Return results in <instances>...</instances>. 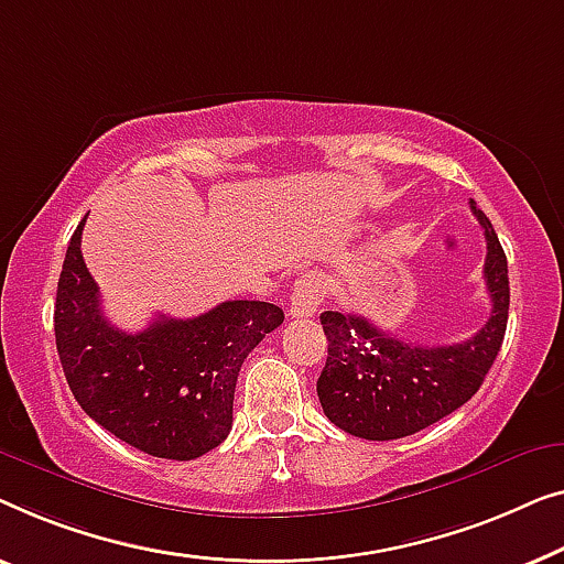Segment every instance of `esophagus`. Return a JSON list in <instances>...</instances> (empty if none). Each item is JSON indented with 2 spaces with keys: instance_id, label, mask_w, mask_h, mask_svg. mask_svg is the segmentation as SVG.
<instances>
[{
  "instance_id": "34e87169",
  "label": "esophagus",
  "mask_w": 564,
  "mask_h": 564,
  "mask_svg": "<svg viewBox=\"0 0 564 564\" xmlns=\"http://www.w3.org/2000/svg\"><path fill=\"white\" fill-rule=\"evenodd\" d=\"M322 301V281L319 275L306 273L293 283V293H291V304H289V314L293 319H306V316H314L316 308H319Z\"/></svg>"
}]
</instances>
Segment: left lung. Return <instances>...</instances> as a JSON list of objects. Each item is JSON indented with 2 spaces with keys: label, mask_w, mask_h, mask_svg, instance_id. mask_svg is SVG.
<instances>
[{
  "label": "left lung",
  "mask_w": 564,
  "mask_h": 564,
  "mask_svg": "<svg viewBox=\"0 0 564 564\" xmlns=\"http://www.w3.org/2000/svg\"><path fill=\"white\" fill-rule=\"evenodd\" d=\"M486 232L482 279L490 316L473 337L455 345H414L378 329L360 314L324 312L327 362L316 393L324 414L360 440L388 442L437 424L478 393L501 350L509 322V263L490 219L470 202Z\"/></svg>",
  "instance_id": "1"
}]
</instances>
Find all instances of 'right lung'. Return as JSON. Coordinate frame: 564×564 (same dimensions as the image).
Segmentation results:
<instances>
[{"label": "right lung", "mask_w": 564, "mask_h": 564, "mask_svg": "<svg viewBox=\"0 0 564 564\" xmlns=\"http://www.w3.org/2000/svg\"><path fill=\"white\" fill-rule=\"evenodd\" d=\"M84 221L70 237L55 293V347L70 393L94 422L140 452L194 459L232 430L240 368L283 308L268 301H225L194 319L161 316L122 332L101 312L82 256Z\"/></svg>", "instance_id": "add662e5"}]
</instances>
